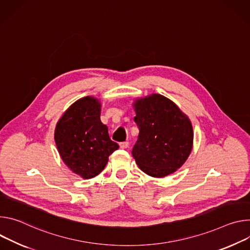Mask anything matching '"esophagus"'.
I'll return each instance as SVG.
<instances>
[{
    "label": "esophagus",
    "mask_w": 250,
    "mask_h": 250,
    "mask_svg": "<svg viewBox=\"0 0 250 250\" xmlns=\"http://www.w3.org/2000/svg\"><path fill=\"white\" fill-rule=\"evenodd\" d=\"M129 147V143L128 142H121L120 143V148L121 149H127Z\"/></svg>",
    "instance_id": "esophagus-1"
}]
</instances>
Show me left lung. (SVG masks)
Returning <instances> with one entry per match:
<instances>
[{"label": "left lung", "mask_w": 250, "mask_h": 250, "mask_svg": "<svg viewBox=\"0 0 250 250\" xmlns=\"http://www.w3.org/2000/svg\"><path fill=\"white\" fill-rule=\"evenodd\" d=\"M134 107L139 136L132 156L137 165L155 178L176 172L191 151L190 121L173 101L160 94L138 99Z\"/></svg>", "instance_id": "left-lung-1"}]
</instances>
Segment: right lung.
Segmentation results:
<instances>
[{"label": "right lung", "instance_id": "1", "mask_svg": "<svg viewBox=\"0 0 250 250\" xmlns=\"http://www.w3.org/2000/svg\"><path fill=\"white\" fill-rule=\"evenodd\" d=\"M100 106L97 99L83 97L65 111L55 127L54 140L62 159L83 179L100 174L109 156L119 148L100 120Z\"/></svg>", "mask_w": 250, "mask_h": 250}]
</instances>
